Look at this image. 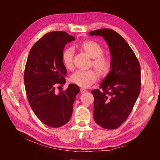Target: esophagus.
<instances>
[{"mask_svg": "<svg viewBox=\"0 0 160 160\" xmlns=\"http://www.w3.org/2000/svg\"><path fill=\"white\" fill-rule=\"evenodd\" d=\"M80 92H81L82 93H84V92H87V90H86V89H83V88H81V89H80Z\"/></svg>", "mask_w": 160, "mask_h": 160, "instance_id": "obj_1", "label": "esophagus"}]
</instances>
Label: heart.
Masks as SVG:
<instances>
[{
    "instance_id": "heart-1",
    "label": "heart",
    "mask_w": 160,
    "mask_h": 160,
    "mask_svg": "<svg viewBox=\"0 0 160 160\" xmlns=\"http://www.w3.org/2000/svg\"><path fill=\"white\" fill-rule=\"evenodd\" d=\"M80 48L92 58V65L100 74L105 76L108 74L111 68V61L109 58L103 55L104 49L98 42L89 40L80 45ZM74 50L69 48L63 51L62 60L65 66L70 69L72 67ZM71 81L82 88H88L98 79V74L94 70H78L71 76Z\"/></svg>"
}]
</instances>
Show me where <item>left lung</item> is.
Listing matches in <instances>:
<instances>
[{
  "label": "left lung",
  "mask_w": 160,
  "mask_h": 160,
  "mask_svg": "<svg viewBox=\"0 0 160 160\" xmlns=\"http://www.w3.org/2000/svg\"><path fill=\"white\" fill-rule=\"evenodd\" d=\"M89 35L101 36L111 53V70L94 96V119L106 129H115L128 118L140 92V66L125 40L111 29H99Z\"/></svg>",
  "instance_id": "obj_1"
}]
</instances>
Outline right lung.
Wrapping results in <instances>:
<instances>
[{
	"mask_svg": "<svg viewBox=\"0 0 160 160\" xmlns=\"http://www.w3.org/2000/svg\"><path fill=\"white\" fill-rule=\"evenodd\" d=\"M74 39L66 32H49L31 48L26 62L24 81L29 103L42 122L54 128L70 120L80 91L75 84H69L66 91L58 93L55 90L57 84L66 83L63 50Z\"/></svg>",
	"mask_w": 160,
	"mask_h": 160,
	"instance_id": "1",
	"label": "right lung"
}]
</instances>
